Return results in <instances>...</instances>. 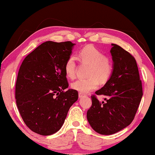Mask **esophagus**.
Listing matches in <instances>:
<instances>
[{"label":"esophagus","mask_w":155,"mask_h":155,"mask_svg":"<svg viewBox=\"0 0 155 155\" xmlns=\"http://www.w3.org/2000/svg\"><path fill=\"white\" fill-rule=\"evenodd\" d=\"M85 94H83V93H78V97H79V98H83V96H85Z\"/></svg>","instance_id":"esophagus-1"}]
</instances>
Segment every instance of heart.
Here are the masks:
<instances>
[{"label":"heart","instance_id":"1","mask_svg":"<svg viewBox=\"0 0 155 155\" xmlns=\"http://www.w3.org/2000/svg\"><path fill=\"white\" fill-rule=\"evenodd\" d=\"M78 57L81 62L89 64L88 78H78L71 84V87L81 93H87L97 88L98 81L104 83L111 77L113 65L108 57L96 47L87 45L81 50ZM76 60L74 57H69L64 65L65 73L68 77L73 78L76 72Z\"/></svg>","mask_w":155,"mask_h":155}]
</instances>
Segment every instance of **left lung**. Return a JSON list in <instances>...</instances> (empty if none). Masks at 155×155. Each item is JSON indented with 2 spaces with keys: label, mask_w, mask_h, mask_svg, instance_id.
I'll return each instance as SVG.
<instances>
[{
  "label": "left lung",
  "mask_w": 155,
  "mask_h": 155,
  "mask_svg": "<svg viewBox=\"0 0 155 155\" xmlns=\"http://www.w3.org/2000/svg\"><path fill=\"white\" fill-rule=\"evenodd\" d=\"M111 77L97 95L106 96L100 102L91 97L92 104L87 112L91 128L101 135H112L129 125L134 119L143 96L142 85L134 57L122 47L111 44Z\"/></svg>",
  "instance_id": "obj_1"
}]
</instances>
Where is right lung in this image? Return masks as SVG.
<instances>
[{
	"instance_id": "obj_1",
	"label": "right lung",
	"mask_w": 155,
	"mask_h": 155,
	"mask_svg": "<svg viewBox=\"0 0 155 155\" xmlns=\"http://www.w3.org/2000/svg\"><path fill=\"white\" fill-rule=\"evenodd\" d=\"M74 45L71 41H46L20 65L15 84L17 107L26 125L38 134L57 132L78 100L77 91H65L68 83L64 65Z\"/></svg>"
}]
</instances>
